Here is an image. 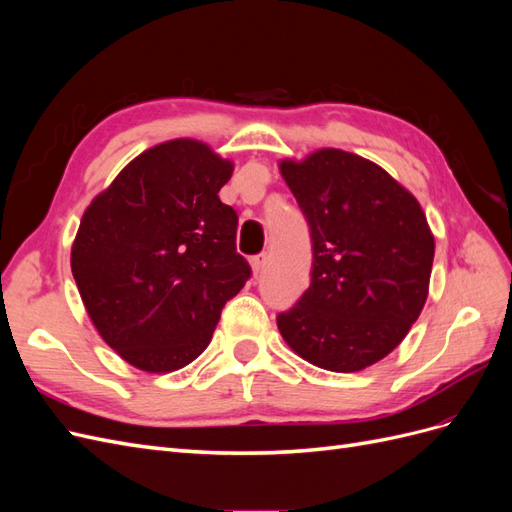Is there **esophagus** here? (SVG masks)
Listing matches in <instances>:
<instances>
[{
	"label": "esophagus",
	"mask_w": 512,
	"mask_h": 512,
	"mask_svg": "<svg viewBox=\"0 0 512 512\" xmlns=\"http://www.w3.org/2000/svg\"><path fill=\"white\" fill-rule=\"evenodd\" d=\"M267 260H269V256H267V254H258V256H254V258L250 260V265H252L254 275L262 273V269H265V265H267Z\"/></svg>",
	"instance_id": "esophagus-1"
}]
</instances>
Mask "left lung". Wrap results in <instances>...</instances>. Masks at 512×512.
Wrapping results in <instances>:
<instances>
[{"instance_id":"obj_1","label":"left lung","mask_w":512,"mask_h":512,"mask_svg":"<svg viewBox=\"0 0 512 512\" xmlns=\"http://www.w3.org/2000/svg\"><path fill=\"white\" fill-rule=\"evenodd\" d=\"M280 173L309 224L314 262L277 329L307 363L361 371L421 316L436 250L425 213L384 168L342 149L282 160Z\"/></svg>"}]
</instances>
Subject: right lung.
Masks as SVG:
<instances>
[{
  "instance_id": "add662e5",
  "label": "right lung",
  "mask_w": 512,
  "mask_h": 512,
  "mask_svg": "<svg viewBox=\"0 0 512 512\" xmlns=\"http://www.w3.org/2000/svg\"><path fill=\"white\" fill-rule=\"evenodd\" d=\"M232 168L209 145L175 138L134 158L83 213L74 282L100 337L136 369L192 363L250 280L237 211L218 196Z\"/></svg>"
}]
</instances>
